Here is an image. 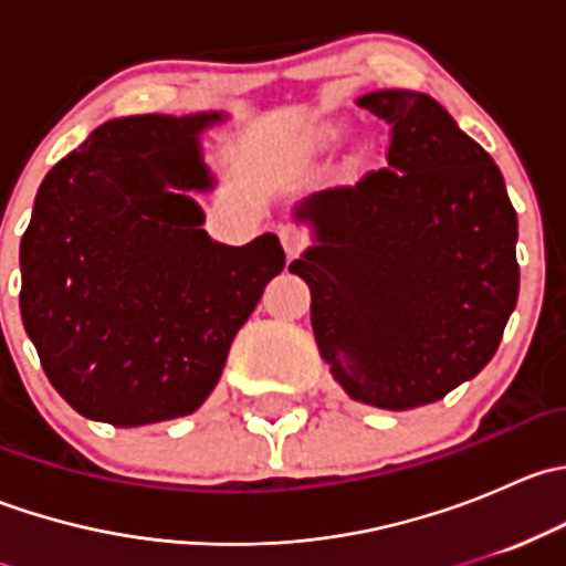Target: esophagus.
Segmentation results:
<instances>
[{
  "label": "esophagus",
  "instance_id": "34e87169",
  "mask_svg": "<svg viewBox=\"0 0 566 566\" xmlns=\"http://www.w3.org/2000/svg\"><path fill=\"white\" fill-rule=\"evenodd\" d=\"M279 238H282V247L287 251L290 260L298 256L301 251L306 249V243H310V238H306L298 227H282V230H279Z\"/></svg>",
  "mask_w": 566,
  "mask_h": 566
}]
</instances>
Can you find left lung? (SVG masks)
Returning a JSON list of instances; mask_svg holds the SVG:
<instances>
[{
  "mask_svg": "<svg viewBox=\"0 0 566 566\" xmlns=\"http://www.w3.org/2000/svg\"><path fill=\"white\" fill-rule=\"evenodd\" d=\"M386 167L306 199L315 247L290 265L312 290L319 356L356 402L443 399L499 350L517 304V216L504 177L436 98L378 90Z\"/></svg>",
  "mask_w": 566,
  "mask_h": 566,
  "instance_id": "1",
  "label": "left lung"
}]
</instances>
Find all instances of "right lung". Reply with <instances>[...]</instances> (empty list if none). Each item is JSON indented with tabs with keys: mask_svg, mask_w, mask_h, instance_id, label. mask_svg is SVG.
Returning a JSON list of instances; mask_svg holds the SVG:
<instances>
[{
	"mask_svg": "<svg viewBox=\"0 0 566 566\" xmlns=\"http://www.w3.org/2000/svg\"><path fill=\"white\" fill-rule=\"evenodd\" d=\"M221 114L108 119L40 182L21 238V317L45 378L95 421L188 416L284 249L265 232L224 247L186 191L213 186L199 130Z\"/></svg>",
	"mask_w": 566,
	"mask_h": 566,
	"instance_id": "obj_1",
	"label": "right lung"
}]
</instances>
